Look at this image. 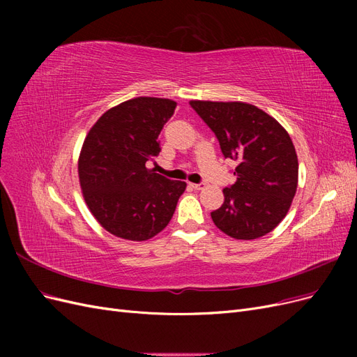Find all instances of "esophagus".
I'll use <instances>...</instances> for the list:
<instances>
[{"label":"esophagus","mask_w":357,"mask_h":357,"mask_svg":"<svg viewBox=\"0 0 357 357\" xmlns=\"http://www.w3.org/2000/svg\"><path fill=\"white\" fill-rule=\"evenodd\" d=\"M190 188L195 190H201V189H204V185H195V183H190Z\"/></svg>","instance_id":"esophagus-1"}]
</instances>
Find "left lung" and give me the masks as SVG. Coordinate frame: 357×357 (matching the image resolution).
Segmentation results:
<instances>
[{
    "label": "left lung",
    "instance_id": "8db88e82",
    "mask_svg": "<svg viewBox=\"0 0 357 357\" xmlns=\"http://www.w3.org/2000/svg\"><path fill=\"white\" fill-rule=\"evenodd\" d=\"M219 139L222 153L238 162L235 185L223 189L211 213L218 228L235 240H256L275 229L298 188V156L286 129L256 105L241 101L189 102Z\"/></svg>",
    "mask_w": 357,
    "mask_h": 357
}]
</instances>
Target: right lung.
Wrapping results in <instances>:
<instances>
[{"label": "right lung", "mask_w": 357, "mask_h": 357, "mask_svg": "<svg viewBox=\"0 0 357 357\" xmlns=\"http://www.w3.org/2000/svg\"><path fill=\"white\" fill-rule=\"evenodd\" d=\"M177 102L138 96L107 110L86 135L79 181L86 205L102 228L119 238L146 241L167 228L185 181L146 167L160 152L158 137Z\"/></svg>", "instance_id": "right-lung-1"}]
</instances>
